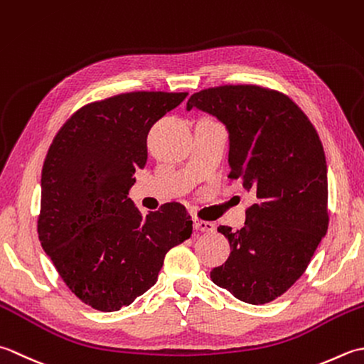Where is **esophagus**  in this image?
Segmentation results:
<instances>
[{"label": "esophagus", "mask_w": 364, "mask_h": 364, "mask_svg": "<svg viewBox=\"0 0 364 364\" xmlns=\"http://www.w3.org/2000/svg\"><path fill=\"white\" fill-rule=\"evenodd\" d=\"M193 226H195L196 231H201V232H212L215 229V225L212 221H204L199 218H193Z\"/></svg>", "instance_id": "1"}]
</instances>
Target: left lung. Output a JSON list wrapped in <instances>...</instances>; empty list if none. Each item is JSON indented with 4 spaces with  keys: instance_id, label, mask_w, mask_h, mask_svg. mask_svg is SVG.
<instances>
[{
    "instance_id": "left-lung-1",
    "label": "left lung",
    "mask_w": 364,
    "mask_h": 364,
    "mask_svg": "<svg viewBox=\"0 0 364 364\" xmlns=\"http://www.w3.org/2000/svg\"><path fill=\"white\" fill-rule=\"evenodd\" d=\"M217 117L229 133L231 179L253 191L239 231L220 226L231 245L210 278L235 299L264 305L303 273L328 229L327 161L308 116L283 92L226 85L193 94L187 109Z\"/></svg>"
}]
</instances>
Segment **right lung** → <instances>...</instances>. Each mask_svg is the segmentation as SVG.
Segmentation results:
<instances>
[{"instance_id":"obj_1","label":"right lung","mask_w":364,"mask_h":364,"mask_svg":"<svg viewBox=\"0 0 364 364\" xmlns=\"http://www.w3.org/2000/svg\"><path fill=\"white\" fill-rule=\"evenodd\" d=\"M187 95L138 91L89 103L50 146L37 232L59 277L94 309L129 306L155 284L168 251L193 232L182 204L144 217L129 198L133 174L147 161V133Z\"/></svg>"}]
</instances>
